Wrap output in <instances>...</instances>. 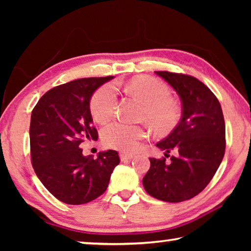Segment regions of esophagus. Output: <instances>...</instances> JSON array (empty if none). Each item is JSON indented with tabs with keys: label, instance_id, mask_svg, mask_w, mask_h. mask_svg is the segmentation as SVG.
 Returning a JSON list of instances; mask_svg holds the SVG:
<instances>
[{
	"label": "esophagus",
	"instance_id": "1",
	"mask_svg": "<svg viewBox=\"0 0 251 251\" xmlns=\"http://www.w3.org/2000/svg\"><path fill=\"white\" fill-rule=\"evenodd\" d=\"M120 157H121V160L122 161H128V160H130L131 158H133L134 155L133 154H126V152H121Z\"/></svg>",
	"mask_w": 251,
	"mask_h": 251
}]
</instances>
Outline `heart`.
I'll use <instances>...</instances> for the list:
<instances>
[{"mask_svg": "<svg viewBox=\"0 0 251 251\" xmlns=\"http://www.w3.org/2000/svg\"><path fill=\"white\" fill-rule=\"evenodd\" d=\"M130 90L146 103L147 121L157 131H168L176 126L180 110L175 101L169 99V91L159 80L151 77L136 78L129 84ZM118 103V90L115 84L100 86L91 100L93 117L105 122L115 113ZM103 141L106 146L124 151H134L146 137L147 131L142 126L122 121H114L103 128Z\"/></svg>", "mask_w": 251, "mask_h": 251, "instance_id": "obj_1", "label": "heart"}]
</instances>
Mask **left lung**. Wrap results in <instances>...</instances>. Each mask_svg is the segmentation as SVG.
Here are the masks:
<instances>
[{
  "label": "left lung",
  "instance_id": "8db88e82",
  "mask_svg": "<svg viewBox=\"0 0 251 251\" xmlns=\"http://www.w3.org/2000/svg\"><path fill=\"white\" fill-rule=\"evenodd\" d=\"M174 88L181 101V118L166 138L156 146L177 155L150 158L143 178L146 192L156 199L180 202L202 192L224 158L225 121L217 97L201 80L189 75L155 72Z\"/></svg>",
  "mask_w": 251,
  "mask_h": 251
}]
</instances>
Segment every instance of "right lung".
<instances>
[{
  "instance_id": "1",
  "label": "right lung",
  "mask_w": 251,
  "mask_h": 251,
  "mask_svg": "<svg viewBox=\"0 0 251 251\" xmlns=\"http://www.w3.org/2000/svg\"><path fill=\"white\" fill-rule=\"evenodd\" d=\"M113 76L79 78L59 85L41 97L29 125L32 165L45 188L69 205H82L107 189L118 164L116 151L84 156L80 144L97 141L90 101L94 92Z\"/></svg>"
}]
</instances>
